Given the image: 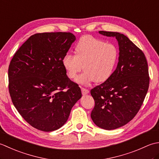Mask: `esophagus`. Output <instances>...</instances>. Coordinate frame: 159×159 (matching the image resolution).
<instances>
[{
	"label": "esophagus",
	"mask_w": 159,
	"mask_h": 159,
	"mask_svg": "<svg viewBox=\"0 0 159 159\" xmlns=\"http://www.w3.org/2000/svg\"><path fill=\"white\" fill-rule=\"evenodd\" d=\"M81 92L83 95H87V93H89V90L85 88H81Z\"/></svg>",
	"instance_id": "1"
}]
</instances>
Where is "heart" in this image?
<instances>
[{
    "mask_svg": "<svg viewBox=\"0 0 159 159\" xmlns=\"http://www.w3.org/2000/svg\"><path fill=\"white\" fill-rule=\"evenodd\" d=\"M119 59V50L113 43L91 36L84 37L75 47V55L66 54L62 65L67 75L74 79L80 71L85 72L76 81L81 85L95 81L102 83L109 80L116 69Z\"/></svg>",
    "mask_w": 159,
    "mask_h": 159,
    "instance_id": "1",
    "label": "heart"
}]
</instances>
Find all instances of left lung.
I'll return each mask as SVG.
<instances>
[{
  "label": "left lung",
  "instance_id": "1",
  "mask_svg": "<svg viewBox=\"0 0 159 159\" xmlns=\"http://www.w3.org/2000/svg\"><path fill=\"white\" fill-rule=\"evenodd\" d=\"M98 33L116 38L119 46L118 63L113 75L91 90L95 100L92 120L97 126L111 130L124 126L136 116L148 92L150 78L145 55L126 35Z\"/></svg>",
  "mask_w": 159,
  "mask_h": 159
}]
</instances>
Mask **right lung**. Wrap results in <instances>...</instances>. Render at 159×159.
<instances>
[{
  "instance_id": "obj_1",
  "label": "right lung",
  "mask_w": 159,
  "mask_h": 159,
  "mask_svg": "<svg viewBox=\"0 0 159 159\" xmlns=\"http://www.w3.org/2000/svg\"><path fill=\"white\" fill-rule=\"evenodd\" d=\"M75 40L71 33H36L20 47L10 62L12 102L24 119L39 130L50 132L63 126L82 97L80 87L71 81L62 65Z\"/></svg>"
}]
</instances>
